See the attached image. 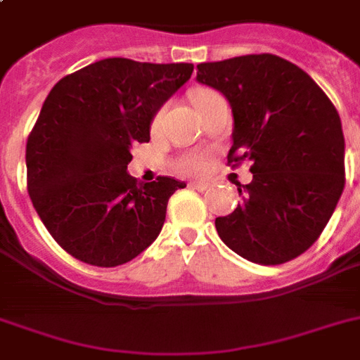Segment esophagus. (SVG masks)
I'll list each match as a JSON object with an SVG mask.
<instances>
[{
  "mask_svg": "<svg viewBox=\"0 0 360 360\" xmlns=\"http://www.w3.org/2000/svg\"><path fill=\"white\" fill-rule=\"evenodd\" d=\"M188 186H191V188H196V191H207L209 183H203V181H192V183H188Z\"/></svg>",
  "mask_w": 360,
  "mask_h": 360,
  "instance_id": "obj_1",
  "label": "esophagus"
}]
</instances>
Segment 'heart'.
Returning a JSON list of instances; mask_svg holds the SVG:
<instances>
[{"mask_svg": "<svg viewBox=\"0 0 360 360\" xmlns=\"http://www.w3.org/2000/svg\"><path fill=\"white\" fill-rule=\"evenodd\" d=\"M207 93L211 91H196L192 95V101L198 97H203V95H207ZM177 168H179L181 172H185V174L200 175L209 168V160L205 155H186V157H183L179 162H177Z\"/></svg>", "mask_w": 360, "mask_h": 360, "instance_id": "b5f03b06", "label": "heart"}]
</instances>
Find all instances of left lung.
<instances>
[{"instance_id":"obj_1","label":"left lung","mask_w":360,"mask_h":360,"mask_svg":"<svg viewBox=\"0 0 360 360\" xmlns=\"http://www.w3.org/2000/svg\"><path fill=\"white\" fill-rule=\"evenodd\" d=\"M196 80L231 106L228 162H252L250 183H237L243 203L214 220L220 239L262 265L301 256L346 185L340 115L304 70L273 53L200 63Z\"/></svg>"}]
</instances>
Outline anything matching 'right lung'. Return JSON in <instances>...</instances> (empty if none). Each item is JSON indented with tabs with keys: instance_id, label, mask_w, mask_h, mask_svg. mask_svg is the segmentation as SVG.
Listing matches in <instances>:
<instances>
[{
	"instance_id": "add662e5",
	"label": "right lung",
	"mask_w": 360,
	"mask_h": 360,
	"mask_svg": "<svg viewBox=\"0 0 360 360\" xmlns=\"http://www.w3.org/2000/svg\"><path fill=\"white\" fill-rule=\"evenodd\" d=\"M192 63L101 59L48 93L25 146L27 192L50 236L97 267L134 259L157 239L172 177L141 183L127 172L134 143L149 141L153 117L191 80Z\"/></svg>"
}]
</instances>
